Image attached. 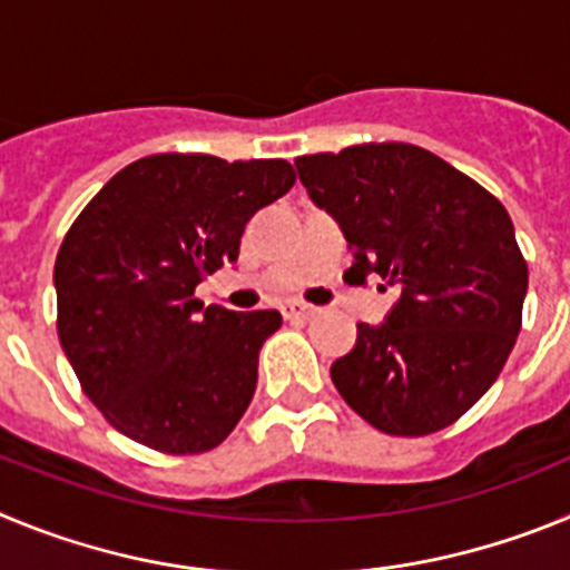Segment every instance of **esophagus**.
<instances>
[{
    "label": "esophagus",
    "instance_id": "34e87169",
    "mask_svg": "<svg viewBox=\"0 0 570 570\" xmlns=\"http://www.w3.org/2000/svg\"><path fill=\"white\" fill-rule=\"evenodd\" d=\"M282 316L285 320H311V316H316V308L314 305H305V302H285Z\"/></svg>",
    "mask_w": 570,
    "mask_h": 570
}]
</instances>
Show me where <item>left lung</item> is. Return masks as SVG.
Here are the masks:
<instances>
[{"mask_svg":"<svg viewBox=\"0 0 570 570\" xmlns=\"http://www.w3.org/2000/svg\"><path fill=\"white\" fill-rule=\"evenodd\" d=\"M311 203L354 250L351 279L382 276L400 299L331 365L342 400L391 436L460 420L497 382L520 336L528 265L497 196L405 142L296 159Z\"/></svg>","mask_w":570,"mask_h":570,"instance_id":"1","label":"left lung"}]
</instances>
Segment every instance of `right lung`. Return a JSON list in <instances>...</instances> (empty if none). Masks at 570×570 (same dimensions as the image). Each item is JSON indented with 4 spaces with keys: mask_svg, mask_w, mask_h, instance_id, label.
<instances>
[{
    "mask_svg": "<svg viewBox=\"0 0 570 570\" xmlns=\"http://www.w3.org/2000/svg\"><path fill=\"white\" fill-rule=\"evenodd\" d=\"M294 179L285 159L154 154L119 170L70 225L53 268L59 342L119 434L203 454L242 420L282 316L203 308L194 291L236 262L250 216Z\"/></svg>",
    "mask_w": 570,
    "mask_h": 570,
    "instance_id": "1",
    "label": "right lung"
}]
</instances>
